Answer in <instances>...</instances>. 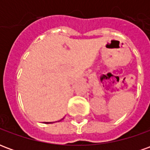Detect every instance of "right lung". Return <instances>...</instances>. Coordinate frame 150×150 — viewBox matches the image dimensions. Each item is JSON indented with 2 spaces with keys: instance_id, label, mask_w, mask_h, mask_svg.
<instances>
[{
  "instance_id": "1",
  "label": "right lung",
  "mask_w": 150,
  "mask_h": 150,
  "mask_svg": "<svg viewBox=\"0 0 150 150\" xmlns=\"http://www.w3.org/2000/svg\"><path fill=\"white\" fill-rule=\"evenodd\" d=\"M50 123H51V122H46V124H50Z\"/></svg>"
}]
</instances>
